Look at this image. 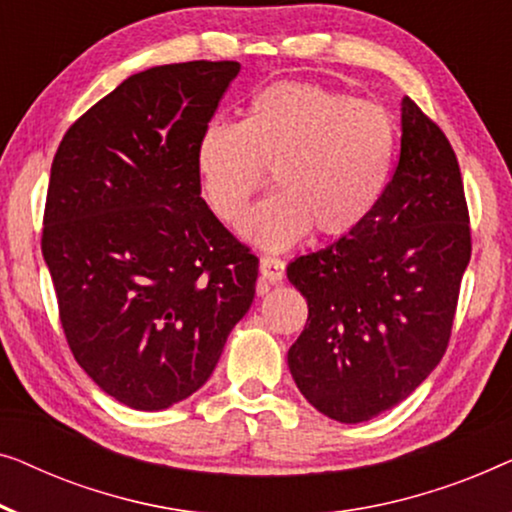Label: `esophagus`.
<instances>
[{
    "label": "esophagus",
    "instance_id": "esophagus-1",
    "mask_svg": "<svg viewBox=\"0 0 512 512\" xmlns=\"http://www.w3.org/2000/svg\"><path fill=\"white\" fill-rule=\"evenodd\" d=\"M259 273H262V278L269 280V283H280V280L285 278V264L283 259L278 257H271V255H264L259 259Z\"/></svg>",
    "mask_w": 512,
    "mask_h": 512
}]
</instances>
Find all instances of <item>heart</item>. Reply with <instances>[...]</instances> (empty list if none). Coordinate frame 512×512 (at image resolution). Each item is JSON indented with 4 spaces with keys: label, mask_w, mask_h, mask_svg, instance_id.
<instances>
[{
    "label": "heart",
    "mask_w": 512,
    "mask_h": 512,
    "mask_svg": "<svg viewBox=\"0 0 512 512\" xmlns=\"http://www.w3.org/2000/svg\"><path fill=\"white\" fill-rule=\"evenodd\" d=\"M399 127L383 106L318 83L278 81L255 92L241 122H211L197 143L201 190L236 225L273 171L278 192L253 208L241 232L285 250L315 229L338 239L376 211L390 183Z\"/></svg>",
    "instance_id": "obj_1"
}]
</instances>
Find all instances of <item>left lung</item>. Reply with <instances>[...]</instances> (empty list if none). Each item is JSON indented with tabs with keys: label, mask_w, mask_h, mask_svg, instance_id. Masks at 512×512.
<instances>
[{
	"label": "left lung",
	"mask_w": 512,
	"mask_h": 512,
	"mask_svg": "<svg viewBox=\"0 0 512 512\" xmlns=\"http://www.w3.org/2000/svg\"><path fill=\"white\" fill-rule=\"evenodd\" d=\"M471 259L469 208L450 141L401 102V155L369 220L287 266L308 322L287 366L313 408L357 424L410 397L450 341Z\"/></svg>",
	"instance_id": "1"
}]
</instances>
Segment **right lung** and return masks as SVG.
<instances>
[{"mask_svg":"<svg viewBox=\"0 0 512 512\" xmlns=\"http://www.w3.org/2000/svg\"><path fill=\"white\" fill-rule=\"evenodd\" d=\"M239 62L162 64L83 113L50 167L41 250L81 369L164 410L211 378L259 259L201 199L199 136Z\"/></svg>","mask_w":512,"mask_h":512,"instance_id":"right-lung-1","label":"right lung"}]
</instances>
